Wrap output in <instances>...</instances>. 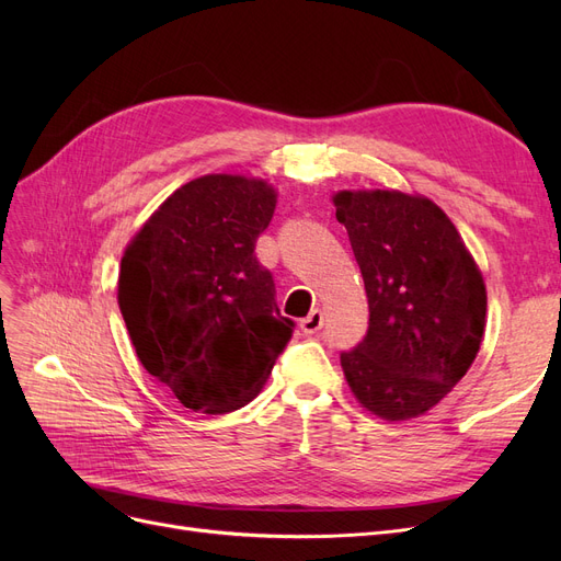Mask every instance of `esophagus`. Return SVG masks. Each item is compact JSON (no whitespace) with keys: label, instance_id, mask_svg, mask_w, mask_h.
Returning <instances> with one entry per match:
<instances>
[{"label":"esophagus","instance_id":"34e87169","mask_svg":"<svg viewBox=\"0 0 561 561\" xmlns=\"http://www.w3.org/2000/svg\"><path fill=\"white\" fill-rule=\"evenodd\" d=\"M322 320H325V318H322V311L313 309L307 318L299 320V328H301L304 334H316L322 328Z\"/></svg>","mask_w":561,"mask_h":561}]
</instances>
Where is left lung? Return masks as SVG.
Segmentation results:
<instances>
[{
    "label": "left lung",
    "mask_w": 561,
    "mask_h": 561,
    "mask_svg": "<svg viewBox=\"0 0 561 561\" xmlns=\"http://www.w3.org/2000/svg\"><path fill=\"white\" fill-rule=\"evenodd\" d=\"M369 304L363 342L342 369L369 414L423 416L466 377L486 325V287L445 210L398 190L336 192Z\"/></svg>",
    "instance_id": "8db88e82"
}]
</instances>
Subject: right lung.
Wrapping results in <instances>:
<instances>
[{
	"label": "right lung",
	"instance_id": "obj_1",
	"mask_svg": "<svg viewBox=\"0 0 561 561\" xmlns=\"http://www.w3.org/2000/svg\"><path fill=\"white\" fill-rule=\"evenodd\" d=\"M278 192L215 173L182 184L133 236L118 309L142 367L186 410L227 414L260 396L295 322L254 257Z\"/></svg>",
	"mask_w": 561,
	"mask_h": 561
}]
</instances>
